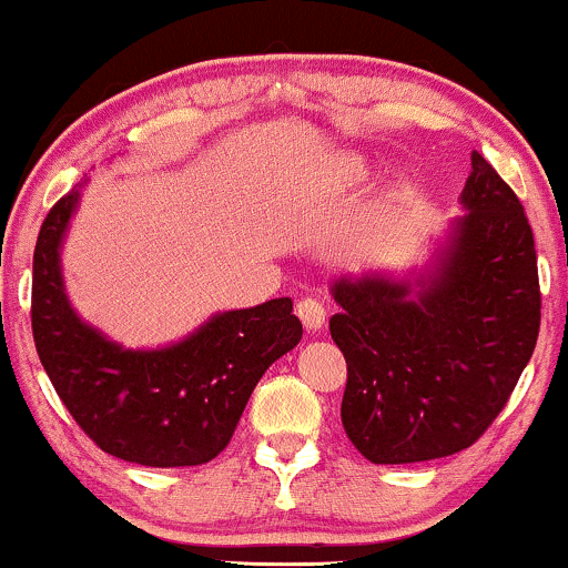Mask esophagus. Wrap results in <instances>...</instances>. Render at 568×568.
<instances>
[{
    "label": "esophagus",
    "mask_w": 568,
    "mask_h": 568,
    "mask_svg": "<svg viewBox=\"0 0 568 568\" xmlns=\"http://www.w3.org/2000/svg\"><path fill=\"white\" fill-rule=\"evenodd\" d=\"M296 315L302 317L306 331H321L325 325V306L323 302H317V298L312 296H306L296 304Z\"/></svg>",
    "instance_id": "1"
}]
</instances>
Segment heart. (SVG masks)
Instances as JSON below:
<instances>
[{"mask_svg":"<svg viewBox=\"0 0 568 568\" xmlns=\"http://www.w3.org/2000/svg\"><path fill=\"white\" fill-rule=\"evenodd\" d=\"M331 184L334 186H357L363 181H368L371 168L363 158H355V154H342V158L334 160L331 165Z\"/></svg>","mask_w":568,"mask_h":568,"instance_id":"obj_1","label":"heart"}]
</instances>
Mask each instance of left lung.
Instances as JSON below:
<instances>
[{
	"label": "left lung",
	"mask_w": 568,
	"mask_h": 568,
	"mask_svg": "<svg viewBox=\"0 0 568 568\" xmlns=\"http://www.w3.org/2000/svg\"><path fill=\"white\" fill-rule=\"evenodd\" d=\"M429 262L406 275L338 277L331 336L347 361L342 425L374 465L473 446L531 361L539 277L524 205L473 152Z\"/></svg>",
	"instance_id": "1"
}]
</instances>
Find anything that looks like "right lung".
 Instances as JSON below:
<instances>
[{"mask_svg": "<svg viewBox=\"0 0 568 568\" xmlns=\"http://www.w3.org/2000/svg\"><path fill=\"white\" fill-rule=\"evenodd\" d=\"M82 184L58 200L34 247L31 328L58 397L101 452L146 467H192L230 443L264 371L302 342L288 296L207 317L179 342L130 349L69 302L61 251Z\"/></svg>", "mask_w": 568, "mask_h": 568, "instance_id": "add662e5", "label": "right lung"}]
</instances>
